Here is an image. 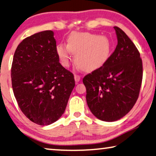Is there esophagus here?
<instances>
[{
	"instance_id": "obj_1",
	"label": "esophagus",
	"mask_w": 156,
	"mask_h": 156,
	"mask_svg": "<svg viewBox=\"0 0 156 156\" xmlns=\"http://www.w3.org/2000/svg\"><path fill=\"white\" fill-rule=\"evenodd\" d=\"M74 79H75V81H76V83L79 82V81H80V76H78V75H74Z\"/></svg>"
}]
</instances>
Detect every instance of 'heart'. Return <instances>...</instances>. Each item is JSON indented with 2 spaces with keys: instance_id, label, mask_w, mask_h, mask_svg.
I'll use <instances>...</instances> for the list:
<instances>
[{
  "instance_id": "heart-1",
  "label": "heart",
  "mask_w": 156,
  "mask_h": 156,
  "mask_svg": "<svg viewBox=\"0 0 156 156\" xmlns=\"http://www.w3.org/2000/svg\"><path fill=\"white\" fill-rule=\"evenodd\" d=\"M112 43L106 36L89 32H73L68 38L67 44H58L56 52L63 66L69 65L71 52L74 62L84 71H91L102 67L112 52Z\"/></svg>"
}]
</instances>
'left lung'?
<instances>
[{
	"mask_svg": "<svg viewBox=\"0 0 156 156\" xmlns=\"http://www.w3.org/2000/svg\"><path fill=\"white\" fill-rule=\"evenodd\" d=\"M114 29L117 38L115 51L102 67L83 80L87 106L94 116L105 122L119 120L133 108L143 78L137 48L119 27Z\"/></svg>",
	"mask_w": 156,
	"mask_h": 156,
	"instance_id": "8db88e82",
	"label": "left lung"
}]
</instances>
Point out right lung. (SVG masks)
Segmentation results:
<instances>
[{
  "mask_svg": "<svg viewBox=\"0 0 156 156\" xmlns=\"http://www.w3.org/2000/svg\"><path fill=\"white\" fill-rule=\"evenodd\" d=\"M54 33L46 30L28 37L15 50L11 68L13 93L24 115L41 126L64 112L75 86L73 73L59 63Z\"/></svg>",
  "mask_w": 156,
  "mask_h": 156,
  "instance_id": "1",
  "label": "right lung"
}]
</instances>
